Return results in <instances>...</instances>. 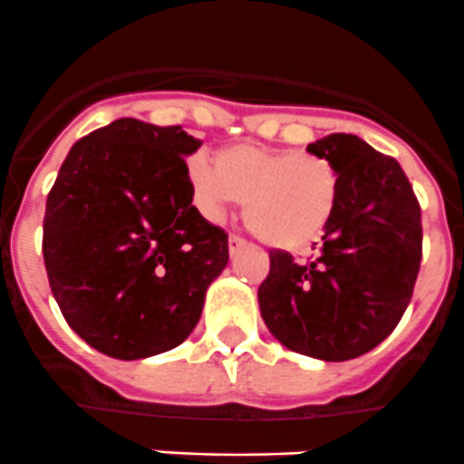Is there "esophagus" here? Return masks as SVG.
I'll return each mask as SVG.
<instances>
[{"label": "esophagus", "instance_id": "esophagus-1", "mask_svg": "<svg viewBox=\"0 0 464 464\" xmlns=\"http://www.w3.org/2000/svg\"><path fill=\"white\" fill-rule=\"evenodd\" d=\"M246 246V241H243L241 237H237V234H230V238H227V247H230V255H237L241 247Z\"/></svg>", "mask_w": 464, "mask_h": 464}]
</instances>
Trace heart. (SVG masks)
I'll return each instance as SVG.
<instances>
[{
  "label": "heart",
  "instance_id": "b5f03b06",
  "mask_svg": "<svg viewBox=\"0 0 464 464\" xmlns=\"http://www.w3.org/2000/svg\"><path fill=\"white\" fill-rule=\"evenodd\" d=\"M194 200L203 217L246 200L252 232L279 250H302L323 237L338 205V171L327 158L295 149L234 144L189 162Z\"/></svg>",
  "mask_w": 464,
  "mask_h": 464
}]
</instances>
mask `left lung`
Listing matches in <instances>:
<instances>
[{"label":"left lung","instance_id":"left-lung-1","mask_svg":"<svg viewBox=\"0 0 464 464\" xmlns=\"http://www.w3.org/2000/svg\"><path fill=\"white\" fill-rule=\"evenodd\" d=\"M336 167L341 189L323 243L306 261L270 250L259 309L288 350L350 361L392 334L421 261V209L394 158L334 132L306 146Z\"/></svg>","mask_w":464,"mask_h":464}]
</instances>
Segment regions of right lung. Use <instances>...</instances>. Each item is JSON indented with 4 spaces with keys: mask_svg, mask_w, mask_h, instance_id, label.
<instances>
[{
    "mask_svg": "<svg viewBox=\"0 0 464 464\" xmlns=\"http://www.w3.org/2000/svg\"><path fill=\"white\" fill-rule=\"evenodd\" d=\"M182 126L117 119L72 146L47 198L43 255L67 324L101 354L180 345L227 266V234L200 217Z\"/></svg>",
    "mask_w": 464,
    "mask_h": 464,
    "instance_id": "obj_1",
    "label": "right lung"
}]
</instances>
